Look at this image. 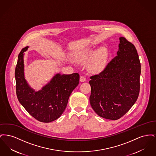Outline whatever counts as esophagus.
Segmentation results:
<instances>
[{
  "label": "esophagus",
  "instance_id": "esophagus-1",
  "mask_svg": "<svg viewBox=\"0 0 156 156\" xmlns=\"http://www.w3.org/2000/svg\"><path fill=\"white\" fill-rule=\"evenodd\" d=\"M85 81H86L85 77H84L83 76H80V82H85Z\"/></svg>",
  "mask_w": 156,
  "mask_h": 156
}]
</instances>
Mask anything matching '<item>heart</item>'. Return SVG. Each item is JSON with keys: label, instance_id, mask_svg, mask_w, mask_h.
Returning a JSON list of instances; mask_svg holds the SVG:
<instances>
[{"label": "heart", "instance_id": "b5f03b06", "mask_svg": "<svg viewBox=\"0 0 156 156\" xmlns=\"http://www.w3.org/2000/svg\"><path fill=\"white\" fill-rule=\"evenodd\" d=\"M107 57V51L104 48L98 50L96 52L92 48H87L83 51L77 57V61L85 63L90 61L88 65L92 72H99L104 68Z\"/></svg>", "mask_w": 156, "mask_h": 156}]
</instances>
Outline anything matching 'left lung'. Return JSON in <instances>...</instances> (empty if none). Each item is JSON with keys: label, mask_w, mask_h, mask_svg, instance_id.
Listing matches in <instances>:
<instances>
[{"label": "left lung", "mask_w": 156, "mask_h": 156, "mask_svg": "<svg viewBox=\"0 0 156 156\" xmlns=\"http://www.w3.org/2000/svg\"><path fill=\"white\" fill-rule=\"evenodd\" d=\"M117 55L99 74L90 77V104L99 116L117 120L137 101L141 65L137 50L125 37L119 38Z\"/></svg>", "instance_id": "left-lung-1"}]
</instances>
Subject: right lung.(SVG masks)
Instances as JSON below:
<instances>
[{"instance_id": "1", "label": "right lung", "mask_w": 156, "mask_h": 156, "mask_svg": "<svg viewBox=\"0 0 156 156\" xmlns=\"http://www.w3.org/2000/svg\"><path fill=\"white\" fill-rule=\"evenodd\" d=\"M23 48L18 56L15 69L16 95L19 102L34 118L49 123L58 119L67 107L73 90L78 86L80 75L57 74L42 89L36 92L26 81L24 74V52Z\"/></svg>"}]
</instances>
